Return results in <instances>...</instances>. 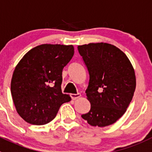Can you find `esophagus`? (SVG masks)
<instances>
[{
    "label": "esophagus",
    "instance_id": "34e87169",
    "mask_svg": "<svg viewBox=\"0 0 152 152\" xmlns=\"http://www.w3.org/2000/svg\"><path fill=\"white\" fill-rule=\"evenodd\" d=\"M70 96H71V98H72V99H73V100H76V99H78V98L81 97V95H80L79 93H77V94H71Z\"/></svg>",
    "mask_w": 152,
    "mask_h": 152
}]
</instances>
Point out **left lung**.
Returning a JSON list of instances; mask_svg holds the SVG:
<instances>
[{"label":"left lung","instance_id":"1","mask_svg":"<svg viewBox=\"0 0 152 152\" xmlns=\"http://www.w3.org/2000/svg\"><path fill=\"white\" fill-rule=\"evenodd\" d=\"M89 73L86 93L91 109L82 117L93 126L114 124L124 115L136 89L133 66L127 56L107 43L78 46Z\"/></svg>","mask_w":152,"mask_h":152}]
</instances>
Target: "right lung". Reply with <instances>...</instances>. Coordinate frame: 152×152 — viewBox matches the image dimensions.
<instances>
[{
    "label": "right lung",
    "mask_w": 152,
    "mask_h": 152,
    "mask_svg": "<svg viewBox=\"0 0 152 152\" xmlns=\"http://www.w3.org/2000/svg\"><path fill=\"white\" fill-rule=\"evenodd\" d=\"M73 54V45L44 44L31 49L16 65L10 91L16 111L27 123L48 124L60 107L70 102L61 83L63 69Z\"/></svg>",
    "instance_id": "obj_1"
}]
</instances>
